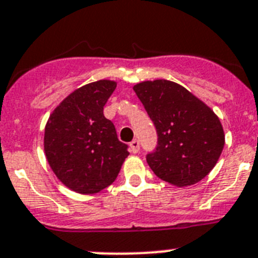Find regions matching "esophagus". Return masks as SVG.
Segmentation results:
<instances>
[{
  "mask_svg": "<svg viewBox=\"0 0 258 258\" xmlns=\"http://www.w3.org/2000/svg\"><path fill=\"white\" fill-rule=\"evenodd\" d=\"M130 149H131V152L134 153V154L139 153V150H140V143H139L138 140L131 141V143H130Z\"/></svg>",
  "mask_w": 258,
  "mask_h": 258,
  "instance_id": "1",
  "label": "esophagus"
}]
</instances>
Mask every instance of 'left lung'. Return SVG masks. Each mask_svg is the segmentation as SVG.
Wrapping results in <instances>:
<instances>
[{
    "instance_id": "1",
    "label": "left lung",
    "mask_w": 258,
    "mask_h": 258,
    "mask_svg": "<svg viewBox=\"0 0 258 258\" xmlns=\"http://www.w3.org/2000/svg\"><path fill=\"white\" fill-rule=\"evenodd\" d=\"M134 91L157 128V149L146 157L153 172L177 187L203 180L216 166L225 145L219 117L172 81H144L134 86Z\"/></svg>"
}]
</instances>
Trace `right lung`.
Masks as SVG:
<instances>
[{
	"instance_id": "1",
	"label": "right lung",
	"mask_w": 258,
	"mask_h": 258,
	"mask_svg": "<svg viewBox=\"0 0 258 258\" xmlns=\"http://www.w3.org/2000/svg\"><path fill=\"white\" fill-rule=\"evenodd\" d=\"M115 87L110 80L78 87L52 110L45 126L43 148L52 172L80 194L112 185L130 154L103 113Z\"/></svg>"
}]
</instances>
